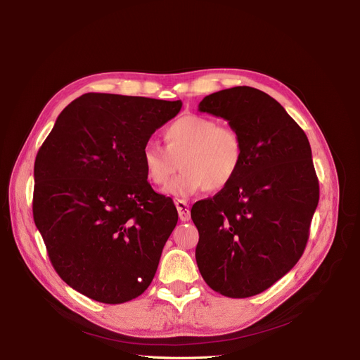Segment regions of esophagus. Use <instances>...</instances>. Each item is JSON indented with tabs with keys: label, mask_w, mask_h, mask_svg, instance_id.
<instances>
[{
	"label": "esophagus",
	"mask_w": 360,
	"mask_h": 360,
	"mask_svg": "<svg viewBox=\"0 0 360 360\" xmlns=\"http://www.w3.org/2000/svg\"><path fill=\"white\" fill-rule=\"evenodd\" d=\"M176 207H177V212H179L180 221L186 222V221H189V219H191V210H189V205H188V202H186V201H181V200L176 201Z\"/></svg>",
	"instance_id": "1"
}]
</instances>
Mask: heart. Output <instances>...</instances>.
I'll return each instance as SVG.
<instances>
[{
    "instance_id": "b5f03b06",
    "label": "heart",
    "mask_w": 360,
    "mask_h": 360,
    "mask_svg": "<svg viewBox=\"0 0 360 360\" xmlns=\"http://www.w3.org/2000/svg\"><path fill=\"white\" fill-rule=\"evenodd\" d=\"M163 138L167 147L155 141L143 146L141 163L151 183L165 186L180 160L183 171L165 189L171 197L184 200L205 189H224L242 168L245 144L240 132L212 117L183 115L165 129Z\"/></svg>"
}]
</instances>
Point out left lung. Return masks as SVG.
Here are the masks:
<instances>
[{
  "mask_svg": "<svg viewBox=\"0 0 360 360\" xmlns=\"http://www.w3.org/2000/svg\"><path fill=\"white\" fill-rule=\"evenodd\" d=\"M201 112L240 132L245 156L236 179L195 202L200 274L222 296L263 292L296 266L320 198L309 141L284 108L252 86L205 96Z\"/></svg>",
  "mask_w": 360,
  "mask_h": 360,
  "instance_id": "obj_1",
  "label": "left lung"
}]
</instances>
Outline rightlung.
<instances>
[{
  "label": "right lung",
  "mask_w": 360,
  "mask_h": 360,
  "mask_svg": "<svg viewBox=\"0 0 360 360\" xmlns=\"http://www.w3.org/2000/svg\"><path fill=\"white\" fill-rule=\"evenodd\" d=\"M180 110L181 101L86 93L41 144L32 216L53 269L84 296L124 303L153 281L179 214L151 189L141 150Z\"/></svg>",
  "instance_id": "right-lung-1"
}]
</instances>
